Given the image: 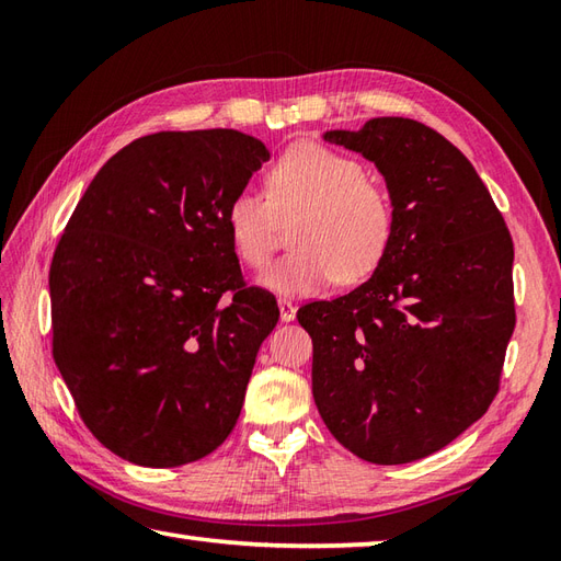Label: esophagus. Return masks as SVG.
<instances>
[{"label":"esophagus","mask_w":561,"mask_h":561,"mask_svg":"<svg viewBox=\"0 0 561 561\" xmlns=\"http://www.w3.org/2000/svg\"><path fill=\"white\" fill-rule=\"evenodd\" d=\"M279 318L284 320V323H291V320L296 318V306L287 299H279Z\"/></svg>","instance_id":"1"}]
</instances>
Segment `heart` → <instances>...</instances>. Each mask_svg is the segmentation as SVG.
<instances>
[{
	"mask_svg": "<svg viewBox=\"0 0 561 561\" xmlns=\"http://www.w3.org/2000/svg\"><path fill=\"white\" fill-rule=\"evenodd\" d=\"M267 199L241 190L226 207L236 255L248 267L270 257L277 217H296L291 253L260 274V284L279 296H308L340 279H366L396 236V207L388 190L366 178L362 161L301 141L282 153L267 173Z\"/></svg>",
	"mask_w": 561,
	"mask_h": 561,
	"instance_id": "obj_1",
	"label": "heart"
}]
</instances>
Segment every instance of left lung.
<instances>
[{"instance_id":"8db88e82","label":"left lung","mask_w":561,"mask_h":561,"mask_svg":"<svg viewBox=\"0 0 561 561\" xmlns=\"http://www.w3.org/2000/svg\"><path fill=\"white\" fill-rule=\"evenodd\" d=\"M383 175L396 236L362 287L299 308L313 400L354 456L402 465L448 446L490 408L516 328L514 241L460 149L410 117L330 129Z\"/></svg>"}]
</instances>
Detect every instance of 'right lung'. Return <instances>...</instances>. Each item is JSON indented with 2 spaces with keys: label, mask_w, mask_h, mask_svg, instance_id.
Returning <instances> with one entry per match:
<instances>
[{
  "label": "right lung",
  "mask_w": 561,
  "mask_h": 561,
  "mask_svg": "<svg viewBox=\"0 0 561 561\" xmlns=\"http://www.w3.org/2000/svg\"><path fill=\"white\" fill-rule=\"evenodd\" d=\"M265 161L236 129L139 137L71 214L50 265L53 356L115 456L178 468L236 426L279 308L243 284L224 217Z\"/></svg>",
  "instance_id": "add662e5"
}]
</instances>
